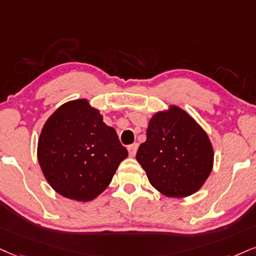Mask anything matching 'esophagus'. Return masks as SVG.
Wrapping results in <instances>:
<instances>
[{
    "label": "esophagus",
    "instance_id": "esophagus-1",
    "mask_svg": "<svg viewBox=\"0 0 256 256\" xmlns=\"http://www.w3.org/2000/svg\"><path fill=\"white\" fill-rule=\"evenodd\" d=\"M138 150V144H133L130 146H128V152H129V156H135Z\"/></svg>",
    "mask_w": 256,
    "mask_h": 256
}]
</instances>
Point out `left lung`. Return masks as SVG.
I'll return each instance as SVG.
<instances>
[{
    "label": "left lung",
    "instance_id": "obj_1",
    "mask_svg": "<svg viewBox=\"0 0 256 256\" xmlns=\"http://www.w3.org/2000/svg\"><path fill=\"white\" fill-rule=\"evenodd\" d=\"M214 156L206 132L188 112L172 104L150 118L136 160L156 191L168 198H185L209 178Z\"/></svg>",
    "mask_w": 256,
    "mask_h": 256
}]
</instances>
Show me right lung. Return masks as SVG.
Listing matches in <instances>:
<instances>
[{
    "label": "right lung",
    "instance_id": "obj_1",
    "mask_svg": "<svg viewBox=\"0 0 256 256\" xmlns=\"http://www.w3.org/2000/svg\"><path fill=\"white\" fill-rule=\"evenodd\" d=\"M38 162L56 194L90 202L108 188L128 152L116 130L86 98L62 104L47 118L38 140Z\"/></svg>",
    "mask_w": 256,
    "mask_h": 256
}]
</instances>
